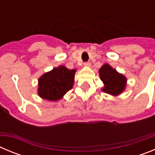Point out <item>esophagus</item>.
<instances>
[{"label":"esophagus","instance_id":"esophagus-1","mask_svg":"<svg viewBox=\"0 0 155 155\" xmlns=\"http://www.w3.org/2000/svg\"><path fill=\"white\" fill-rule=\"evenodd\" d=\"M84 67H86V68H90V67H91V63H90V62H85L84 64Z\"/></svg>","mask_w":155,"mask_h":155}]
</instances>
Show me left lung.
<instances>
[{
  "instance_id": "left-lung-1",
  "label": "left lung",
  "mask_w": 155,
  "mask_h": 155,
  "mask_svg": "<svg viewBox=\"0 0 155 155\" xmlns=\"http://www.w3.org/2000/svg\"><path fill=\"white\" fill-rule=\"evenodd\" d=\"M100 79L102 81L104 87L102 91L113 96H118L126 89L127 79L124 74L119 73L109 64H105L98 71Z\"/></svg>"
}]
</instances>
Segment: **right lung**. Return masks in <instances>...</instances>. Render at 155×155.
Returning <instances> with one entry per match:
<instances>
[{
	"instance_id": "obj_1",
	"label": "right lung",
	"mask_w": 155,
	"mask_h": 155,
	"mask_svg": "<svg viewBox=\"0 0 155 155\" xmlns=\"http://www.w3.org/2000/svg\"><path fill=\"white\" fill-rule=\"evenodd\" d=\"M77 70L59 66L43 74L38 80V95L42 99L56 102L72 89Z\"/></svg>"
}]
</instances>
